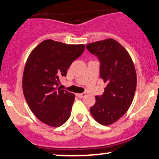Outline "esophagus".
Returning a JSON list of instances; mask_svg holds the SVG:
<instances>
[{"mask_svg":"<svg viewBox=\"0 0 159 159\" xmlns=\"http://www.w3.org/2000/svg\"><path fill=\"white\" fill-rule=\"evenodd\" d=\"M86 93H77V96H78L79 98H83V97H86Z\"/></svg>","mask_w":159,"mask_h":159,"instance_id":"esophagus-1","label":"esophagus"}]
</instances>
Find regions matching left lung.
<instances>
[{
  "label": "left lung",
  "instance_id": "8db88e82",
  "mask_svg": "<svg viewBox=\"0 0 159 159\" xmlns=\"http://www.w3.org/2000/svg\"><path fill=\"white\" fill-rule=\"evenodd\" d=\"M86 48L98 58L99 75L107 84L104 93L95 97L90 114L98 123L109 125L131 105L137 88L135 67L128 52L112 38L88 43Z\"/></svg>",
  "mask_w": 159,
  "mask_h": 159
}]
</instances>
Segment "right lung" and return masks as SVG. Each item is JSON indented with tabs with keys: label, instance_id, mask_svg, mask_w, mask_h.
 <instances>
[{
	"label": "right lung",
	"instance_id": "obj_1",
	"mask_svg": "<svg viewBox=\"0 0 159 159\" xmlns=\"http://www.w3.org/2000/svg\"><path fill=\"white\" fill-rule=\"evenodd\" d=\"M84 44H66L53 40L40 43L26 61L22 90L29 108L38 119L60 127L69 119L75 94L58 88L60 80L83 53Z\"/></svg>",
	"mask_w": 159,
	"mask_h": 159
}]
</instances>
